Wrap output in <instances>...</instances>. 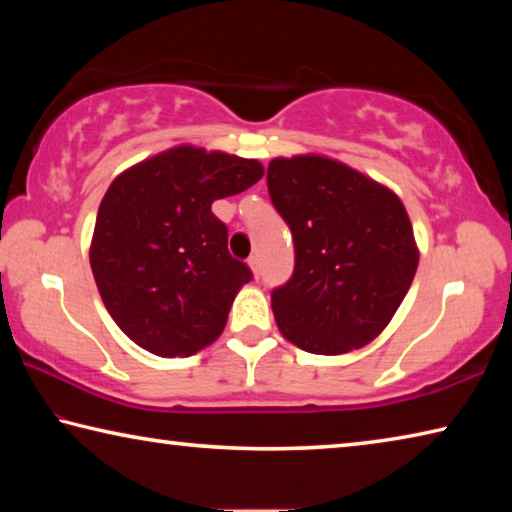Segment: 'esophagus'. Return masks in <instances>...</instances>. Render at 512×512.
<instances>
[{
  "label": "esophagus",
  "instance_id": "1",
  "mask_svg": "<svg viewBox=\"0 0 512 512\" xmlns=\"http://www.w3.org/2000/svg\"><path fill=\"white\" fill-rule=\"evenodd\" d=\"M248 266H250V271H253V275L257 277L259 275V257L257 255H250L248 257Z\"/></svg>",
  "mask_w": 512,
  "mask_h": 512
}]
</instances>
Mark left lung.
<instances>
[{"label": "left lung", "instance_id": "1", "mask_svg": "<svg viewBox=\"0 0 512 512\" xmlns=\"http://www.w3.org/2000/svg\"><path fill=\"white\" fill-rule=\"evenodd\" d=\"M266 183L296 248L291 280L271 296L284 339L327 357L375 341L420 259L400 196L316 153L271 160Z\"/></svg>", "mask_w": 512, "mask_h": 512}]
</instances>
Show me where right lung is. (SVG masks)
<instances>
[{
	"mask_svg": "<svg viewBox=\"0 0 512 512\" xmlns=\"http://www.w3.org/2000/svg\"><path fill=\"white\" fill-rule=\"evenodd\" d=\"M264 176L257 160L180 144L133 164L99 205L90 266L108 314L158 357L219 339L250 268L228 253L212 203Z\"/></svg>",
	"mask_w": 512,
	"mask_h": 512,
	"instance_id": "add662e5",
	"label": "right lung"
}]
</instances>
